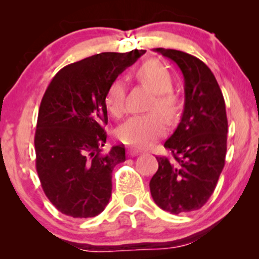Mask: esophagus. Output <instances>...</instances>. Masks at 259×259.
<instances>
[{"label": "esophagus", "mask_w": 259, "mask_h": 259, "mask_svg": "<svg viewBox=\"0 0 259 259\" xmlns=\"http://www.w3.org/2000/svg\"><path fill=\"white\" fill-rule=\"evenodd\" d=\"M139 153H141V151L140 150H136V148H129V150H127V154H129V156H138Z\"/></svg>", "instance_id": "34e87169"}]
</instances>
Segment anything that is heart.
Returning a JSON list of instances; mask_svg holds the SVG:
<instances>
[{
	"label": "heart",
	"mask_w": 259,
	"mask_h": 259,
	"mask_svg": "<svg viewBox=\"0 0 259 259\" xmlns=\"http://www.w3.org/2000/svg\"><path fill=\"white\" fill-rule=\"evenodd\" d=\"M136 79L154 94L150 109H158L171 119L177 114V100L170 94L173 80L163 65L150 61L140 65L136 70ZM123 82L119 79L111 82L106 94V107L113 117L119 118L124 113ZM165 133V121L157 112L133 115L117 129V138L123 144L132 147H148Z\"/></svg>",
	"instance_id": "heart-1"
}]
</instances>
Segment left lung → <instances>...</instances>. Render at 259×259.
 I'll return each instance as SVG.
<instances>
[{
  "label": "left lung",
  "mask_w": 259,
  "mask_h": 259,
  "mask_svg": "<svg viewBox=\"0 0 259 259\" xmlns=\"http://www.w3.org/2000/svg\"><path fill=\"white\" fill-rule=\"evenodd\" d=\"M154 51L180 68L185 103L179 125L164 142L171 157H156L150 190L157 206L179 214L200 209L214 191L225 164L227 111L215 76L201 59L178 50Z\"/></svg>",
  "instance_id": "left-lung-1"
}]
</instances>
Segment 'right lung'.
Here are the masks:
<instances>
[{"label": "right lung", "instance_id": "obj_1", "mask_svg": "<svg viewBox=\"0 0 259 259\" xmlns=\"http://www.w3.org/2000/svg\"><path fill=\"white\" fill-rule=\"evenodd\" d=\"M146 52H103L56 74L41 101L35 132L36 170L45 195L61 213L91 218L112 195V171L124 146L102 152L109 85Z\"/></svg>", "mask_w": 259, "mask_h": 259}]
</instances>
